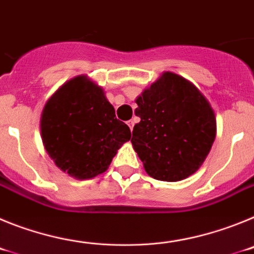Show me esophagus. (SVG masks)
Masks as SVG:
<instances>
[{
  "mask_svg": "<svg viewBox=\"0 0 254 254\" xmlns=\"http://www.w3.org/2000/svg\"><path fill=\"white\" fill-rule=\"evenodd\" d=\"M127 125H128V127H129V129H133V126H134V120H131V121H128V122H127Z\"/></svg>",
  "mask_w": 254,
  "mask_h": 254,
  "instance_id": "esophagus-1",
  "label": "esophagus"
}]
</instances>
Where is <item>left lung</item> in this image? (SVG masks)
<instances>
[{
  "label": "left lung",
  "mask_w": 254,
  "mask_h": 254,
  "mask_svg": "<svg viewBox=\"0 0 254 254\" xmlns=\"http://www.w3.org/2000/svg\"><path fill=\"white\" fill-rule=\"evenodd\" d=\"M141 121L132 145L143 168L158 181L177 182L193 174L215 140L216 121L205 96L188 80L163 73L136 100Z\"/></svg>",
  "instance_id": "8db88e82"
}]
</instances>
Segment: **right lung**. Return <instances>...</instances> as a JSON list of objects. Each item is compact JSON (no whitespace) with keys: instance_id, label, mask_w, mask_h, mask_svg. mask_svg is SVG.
Listing matches in <instances>:
<instances>
[{"instance_id":"add662e5","label":"right lung","mask_w":254,"mask_h":254,"mask_svg":"<svg viewBox=\"0 0 254 254\" xmlns=\"http://www.w3.org/2000/svg\"><path fill=\"white\" fill-rule=\"evenodd\" d=\"M40 132L56 165L77 179L104 173L117 150L131 138L129 127L117 120L102 87L86 76L69 80L48 100Z\"/></svg>"}]
</instances>
